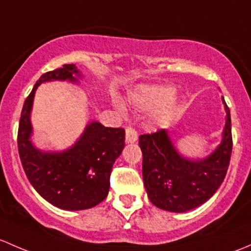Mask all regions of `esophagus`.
<instances>
[{
	"label": "esophagus",
	"mask_w": 251,
	"mask_h": 251,
	"mask_svg": "<svg viewBox=\"0 0 251 251\" xmlns=\"http://www.w3.org/2000/svg\"><path fill=\"white\" fill-rule=\"evenodd\" d=\"M138 140V133L135 131V129L133 126H126V143L133 144L136 143Z\"/></svg>",
	"instance_id": "esophagus-1"
}]
</instances>
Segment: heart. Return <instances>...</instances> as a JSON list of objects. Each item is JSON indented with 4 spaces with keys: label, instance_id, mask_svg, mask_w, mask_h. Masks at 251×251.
<instances>
[{
    "label": "heart",
    "instance_id": "obj_1",
    "mask_svg": "<svg viewBox=\"0 0 251 251\" xmlns=\"http://www.w3.org/2000/svg\"><path fill=\"white\" fill-rule=\"evenodd\" d=\"M174 89L170 87H141L130 95V102L136 107H154L163 105L159 111V117H167L173 106L172 97Z\"/></svg>",
    "mask_w": 251,
    "mask_h": 251
}]
</instances>
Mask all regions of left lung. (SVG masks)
Wrapping results in <instances>:
<instances>
[{"mask_svg":"<svg viewBox=\"0 0 251 251\" xmlns=\"http://www.w3.org/2000/svg\"><path fill=\"white\" fill-rule=\"evenodd\" d=\"M222 102L226 123L221 144L205 158L181 156L165 129L139 136L144 185L150 201L157 208L185 213L205 203L220 187L232 152L231 115L224 98Z\"/></svg>","mask_w":251,"mask_h":251,"instance_id":"8db88e82","label":"left lung"}]
</instances>
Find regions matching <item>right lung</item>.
I'll list each match as a JSON object with an SVG mask.
<instances>
[{"mask_svg":"<svg viewBox=\"0 0 251 251\" xmlns=\"http://www.w3.org/2000/svg\"><path fill=\"white\" fill-rule=\"evenodd\" d=\"M82 75L74 64L43 74L26 98L18 129V150L27 179L41 197L64 210H84L105 200L110 190L113 163L125 149L123 128H107L90 122L81 138L61 152L41 151L30 140L33 97L41 83L78 82Z\"/></svg>","mask_w":251,"mask_h":251,"instance_id":"right-lung-1","label":"right lung"}]
</instances>
